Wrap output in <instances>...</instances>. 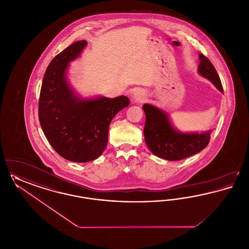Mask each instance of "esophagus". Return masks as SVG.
Returning <instances> with one entry per match:
<instances>
[{
  "mask_svg": "<svg viewBox=\"0 0 249 249\" xmlns=\"http://www.w3.org/2000/svg\"><path fill=\"white\" fill-rule=\"evenodd\" d=\"M145 98H146V94L143 89H137L132 93V99L135 103H142L145 100Z\"/></svg>",
  "mask_w": 249,
  "mask_h": 249,
  "instance_id": "esophagus-1",
  "label": "esophagus"
}]
</instances>
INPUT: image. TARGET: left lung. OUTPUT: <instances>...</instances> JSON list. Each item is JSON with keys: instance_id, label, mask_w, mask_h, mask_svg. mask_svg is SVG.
Listing matches in <instances>:
<instances>
[{"instance_id": "left-lung-1", "label": "left lung", "mask_w": 249, "mask_h": 249, "mask_svg": "<svg viewBox=\"0 0 249 249\" xmlns=\"http://www.w3.org/2000/svg\"><path fill=\"white\" fill-rule=\"evenodd\" d=\"M199 59L198 72L223 92L220 78L211 61L201 53ZM142 109L145 114L144 141L155 156L171 161L180 160L199 153L209 143L212 130L184 132L174 127L164 110L149 104L143 105Z\"/></svg>"}]
</instances>
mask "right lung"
<instances>
[{
    "instance_id": "1",
    "label": "right lung",
    "mask_w": 249,
    "mask_h": 249,
    "mask_svg": "<svg viewBox=\"0 0 249 249\" xmlns=\"http://www.w3.org/2000/svg\"><path fill=\"white\" fill-rule=\"evenodd\" d=\"M87 45L86 40L77 41L51 60L39 99V121L48 142L73 162H89L103 154L112 119L130 105L126 96L83 98L73 90L67 76L70 62Z\"/></svg>"
}]
</instances>
